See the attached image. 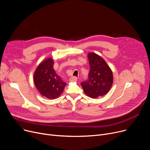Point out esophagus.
Wrapping results in <instances>:
<instances>
[{"label":"esophagus","mask_w":150,"mask_h":150,"mask_svg":"<svg viewBox=\"0 0 150 150\" xmlns=\"http://www.w3.org/2000/svg\"><path fill=\"white\" fill-rule=\"evenodd\" d=\"M77 78L75 76H73L71 77H70V79H69V81L71 82H76V81H77Z\"/></svg>","instance_id":"esophagus-1"}]
</instances>
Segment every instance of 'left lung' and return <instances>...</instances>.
I'll return each mask as SVG.
<instances>
[{"mask_svg":"<svg viewBox=\"0 0 150 150\" xmlns=\"http://www.w3.org/2000/svg\"><path fill=\"white\" fill-rule=\"evenodd\" d=\"M90 65L88 79L81 83L85 93L92 98L106 94L113 82L112 73L105 61L99 55L90 52L88 55Z\"/></svg>","mask_w":150,"mask_h":150,"instance_id":"8db88e82","label":"left lung"}]
</instances>
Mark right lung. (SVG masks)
<instances>
[{
    "instance_id": "right-lung-1",
    "label": "right lung",
    "mask_w": 150,
    "mask_h": 150,
    "mask_svg": "<svg viewBox=\"0 0 150 150\" xmlns=\"http://www.w3.org/2000/svg\"><path fill=\"white\" fill-rule=\"evenodd\" d=\"M53 60L48 58L37 68L34 82L40 93L48 99H55L62 93L66 83L56 74L53 68Z\"/></svg>"
}]
</instances>
